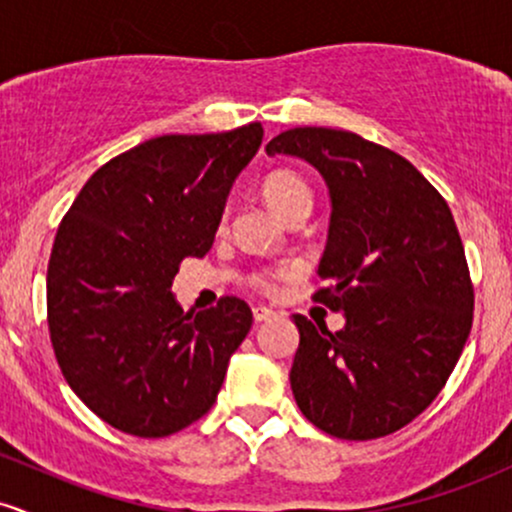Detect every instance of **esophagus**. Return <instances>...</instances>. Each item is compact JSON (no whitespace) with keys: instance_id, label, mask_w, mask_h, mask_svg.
I'll list each match as a JSON object with an SVG mask.
<instances>
[{"instance_id":"34e87169","label":"esophagus","mask_w":512,"mask_h":512,"mask_svg":"<svg viewBox=\"0 0 512 512\" xmlns=\"http://www.w3.org/2000/svg\"><path fill=\"white\" fill-rule=\"evenodd\" d=\"M276 313L272 308H267V305H255L252 308V317H255V322H264V320H272Z\"/></svg>"}]
</instances>
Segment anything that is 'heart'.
Instances as JSON below:
<instances>
[{"mask_svg":"<svg viewBox=\"0 0 512 512\" xmlns=\"http://www.w3.org/2000/svg\"><path fill=\"white\" fill-rule=\"evenodd\" d=\"M262 197L284 219H289L293 211L313 207V190L293 170H274V173H269L262 182ZM257 284L269 286V276L262 274Z\"/></svg>","mask_w":512,"mask_h":512,"instance_id":"heart-1","label":"heart"}]
</instances>
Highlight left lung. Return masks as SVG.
<instances>
[{
  "instance_id": "obj_1",
  "label": "left lung",
  "mask_w": 512,
  "mask_h": 512,
  "mask_svg": "<svg viewBox=\"0 0 512 512\" xmlns=\"http://www.w3.org/2000/svg\"><path fill=\"white\" fill-rule=\"evenodd\" d=\"M267 154L308 161L332 199L317 267L330 286L313 298L346 325L330 332L293 315L298 409L334 438L390 436L438 397L472 330L474 289L448 202L407 158L344 129H289Z\"/></svg>"
}]
</instances>
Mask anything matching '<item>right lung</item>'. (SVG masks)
I'll return each mask as SVG.
<instances>
[{"label": "right lung", "instance_id": "add662e5", "mask_svg": "<svg viewBox=\"0 0 512 512\" xmlns=\"http://www.w3.org/2000/svg\"><path fill=\"white\" fill-rule=\"evenodd\" d=\"M264 137L163 134L110 158L57 228L48 327L64 380L105 424L163 438L214 407L228 358L252 327L236 296L182 313L173 279L214 243L226 197Z\"/></svg>", "mask_w": 512, "mask_h": 512}]
</instances>
